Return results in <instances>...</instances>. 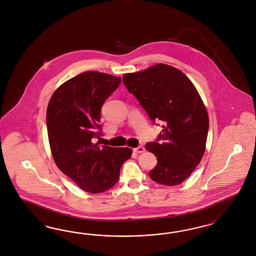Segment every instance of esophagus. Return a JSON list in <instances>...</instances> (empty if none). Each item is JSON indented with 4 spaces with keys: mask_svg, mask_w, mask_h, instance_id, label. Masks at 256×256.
Returning <instances> with one entry per match:
<instances>
[{
    "mask_svg": "<svg viewBox=\"0 0 256 256\" xmlns=\"http://www.w3.org/2000/svg\"><path fill=\"white\" fill-rule=\"evenodd\" d=\"M144 146H138V148H134L133 151L136 152V153H144Z\"/></svg>",
    "mask_w": 256,
    "mask_h": 256,
    "instance_id": "obj_1",
    "label": "esophagus"
}]
</instances>
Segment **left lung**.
<instances>
[{"instance_id":"8db88e82","label":"left lung","mask_w":256,"mask_h":256,"mask_svg":"<svg viewBox=\"0 0 256 256\" xmlns=\"http://www.w3.org/2000/svg\"><path fill=\"white\" fill-rule=\"evenodd\" d=\"M123 82L150 120L163 123L156 142L146 144L158 160L150 178L165 186L178 185L206 150L210 120L199 94L183 72L164 64L124 74Z\"/></svg>"}]
</instances>
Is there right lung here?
I'll return each mask as SVG.
<instances>
[{"label":"right lung","mask_w":256,"mask_h":256,"mask_svg":"<svg viewBox=\"0 0 256 256\" xmlns=\"http://www.w3.org/2000/svg\"><path fill=\"white\" fill-rule=\"evenodd\" d=\"M121 77L96 71L80 73L62 84L48 102L46 128L57 167L82 190L100 194L114 186L132 149L94 144L101 136L103 103Z\"/></svg>","instance_id":"add662e5"}]
</instances>
